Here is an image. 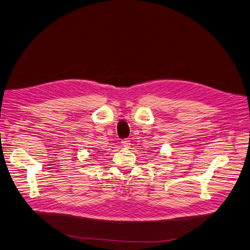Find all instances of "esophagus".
Returning a JSON list of instances; mask_svg holds the SVG:
<instances>
[{
    "instance_id": "1",
    "label": "esophagus",
    "mask_w": 250,
    "mask_h": 250,
    "mask_svg": "<svg viewBox=\"0 0 250 250\" xmlns=\"http://www.w3.org/2000/svg\"><path fill=\"white\" fill-rule=\"evenodd\" d=\"M122 145H123L124 146L127 147V146H130V141H129L128 139H125V140H123V141H122Z\"/></svg>"
}]
</instances>
